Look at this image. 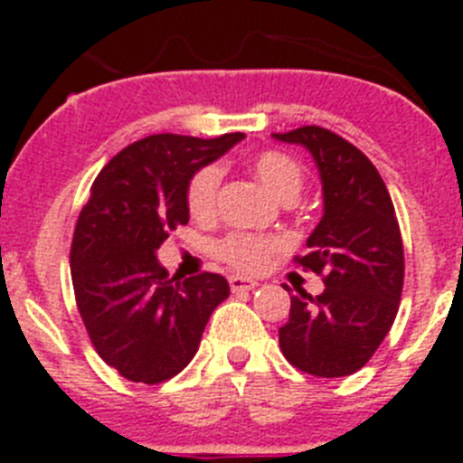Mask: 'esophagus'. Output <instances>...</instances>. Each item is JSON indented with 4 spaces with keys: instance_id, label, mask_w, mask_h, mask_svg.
<instances>
[{
    "instance_id": "34e87169",
    "label": "esophagus",
    "mask_w": 463,
    "mask_h": 463,
    "mask_svg": "<svg viewBox=\"0 0 463 463\" xmlns=\"http://www.w3.org/2000/svg\"><path fill=\"white\" fill-rule=\"evenodd\" d=\"M260 282L252 280V278H245V276H229V288L232 292H250L255 289Z\"/></svg>"
}]
</instances>
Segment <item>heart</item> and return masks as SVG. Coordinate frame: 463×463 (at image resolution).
I'll return each mask as SVG.
<instances>
[{
    "instance_id": "obj_1",
    "label": "heart",
    "mask_w": 463,
    "mask_h": 463,
    "mask_svg": "<svg viewBox=\"0 0 463 463\" xmlns=\"http://www.w3.org/2000/svg\"><path fill=\"white\" fill-rule=\"evenodd\" d=\"M252 169H255L261 185L267 187L271 194H276L278 199L292 194L298 196L301 185H304V174H301L298 165L282 153L269 150V153L257 155ZM220 181H222V171L213 165L203 166L192 175L190 185H187V206H190L192 215H196V218L211 215L213 208H215V199H218ZM280 245L282 241L273 239V236L234 232L218 243V257H222L227 264L241 269V271H260V269L267 267L273 252L280 250Z\"/></svg>"
}]
</instances>
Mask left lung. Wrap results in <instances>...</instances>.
<instances>
[{
  "label": "left lung",
  "mask_w": 463,
  "mask_h": 463,
  "mask_svg": "<svg viewBox=\"0 0 463 463\" xmlns=\"http://www.w3.org/2000/svg\"><path fill=\"white\" fill-rule=\"evenodd\" d=\"M273 138L308 150L325 202L306 241L310 252L297 257L304 269L326 273L325 292L289 297L280 350L304 373L343 378L373 357L399 310L403 241L394 203L371 159L338 134L310 125Z\"/></svg>",
  "instance_id": "left-lung-1"
}]
</instances>
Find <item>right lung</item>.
Masks as SVG:
<instances>
[{"mask_svg": "<svg viewBox=\"0 0 463 463\" xmlns=\"http://www.w3.org/2000/svg\"><path fill=\"white\" fill-rule=\"evenodd\" d=\"M243 138L153 134L120 150L92 183L73 232V294L94 350L122 378L157 384L181 373L229 297L218 273L171 278L157 250L190 220L192 175Z\"/></svg>", "mask_w": 463, "mask_h": 463, "instance_id": "obj_1", "label": "right lung"}]
</instances>
